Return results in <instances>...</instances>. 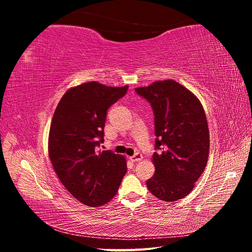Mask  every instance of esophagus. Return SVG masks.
Masks as SVG:
<instances>
[{"label":"esophagus","instance_id":"34e87169","mask_svg":"<svg viewBox=\"0 0 252 252\" xmlns=\"http://www.w3.org/2000/svg\"><path fill=\"white\" fill-rule=\"evenodd\" d=\"M130 159L132 162H140L143 159V156L142 154H140V152H135L132 157H130Z\"/></svg>","mask_w":252,"mask_h":252}]
</instances>
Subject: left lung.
Segmentation results:
<instances>
[{"instance_id": "8db88e82", "label": "left lung", "mask_w": 252, "mask_h": 252, "mask_svg": "<svg viewBox=\"0 0 252 252\" xmlns=\"http://www.w3.org/2000/svg\"><path fill=\"white\" fill-rule=\"evenodd\" d=\"M135 93L150 105L155 117L156 152L149 191L173 202L187 196L208 161L209 130L197 97L173 80L158 81Z\"/></svg>"}]
</instances>
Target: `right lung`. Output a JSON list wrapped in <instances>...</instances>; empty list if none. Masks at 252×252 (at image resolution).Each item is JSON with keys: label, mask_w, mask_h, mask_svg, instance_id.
<instances>
[{"label": "right lung", "mask_w": 252, "mask_h": 252, "mask_svg": "<svg viewBox=\"0 0 252 252\" xmlns=\"http://www.w3.org/2000/svg\"><path fill=\"white\" fill-rule=\"evenodd\" d=\"M128 90L88 82L66 91L53 114L48 151L61 183L91 207L109 202L127 171L125 158L98 151L107 111Z\"/></svg>", "instance_id": "right-lung-1"}]
</instances>
